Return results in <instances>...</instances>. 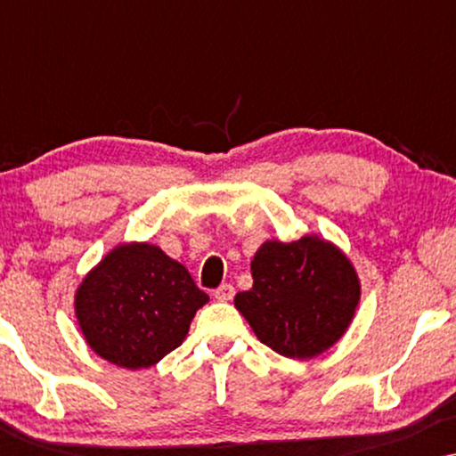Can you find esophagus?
<instances>
[{
  "mask_svg": "<svg viewBox=\"0 0 456 456\" xmlns=\"http://www.w3.org/2000/svg\"><path fill=\"white\" fill-rule=\"evenodd\" d=\"M214 297H216L220 303L232 301V297H234V286H232V284H222L220 289H216Z\"/></svg>",
  "mask_w": 456,
  "mask_h": 456,
  "instance_id": "34e87169",
  "label": "esophagus"
}]
</instances>
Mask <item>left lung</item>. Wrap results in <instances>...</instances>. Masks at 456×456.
Returning a JSON list of instances; mask_svg holds the SVG:
<instances>
[{
  "label": "left lung",
  "mask_w": 456,
  "mask_h": 456,
  "mask_svg": "<svg viewBox=\"0 0 456 456\" xmlns=\"http://www.w3.org/2000/svg\"><path fill=\"white\" fill-rule=\"evenodd\" d=\"M253 289L236 309L272 351L289 359L326 353L351 326L361 282L351 259L317 234L265 240L251 261Z\"/></svg>",
  "instance_id": "left-lung-1"
}]
</instances>
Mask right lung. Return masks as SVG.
<instances>
[{
  "instance_id": "1",
  "label": "right lung",
  "mask_w": 456,
  "mask_h": 456,
  "mask_svg": "<svg viewBox=\"0 0 456 456\" xmlns=\"http://www.w3.org/2000/svg\"><path fill=\"white\" fill-rule=\"evenodd\" d=\"M209 297L189 270L149 242H122L74 295L80 332L99 357L126 370L151 367L183 345Z\"/></svg>"
}]
</instances>
